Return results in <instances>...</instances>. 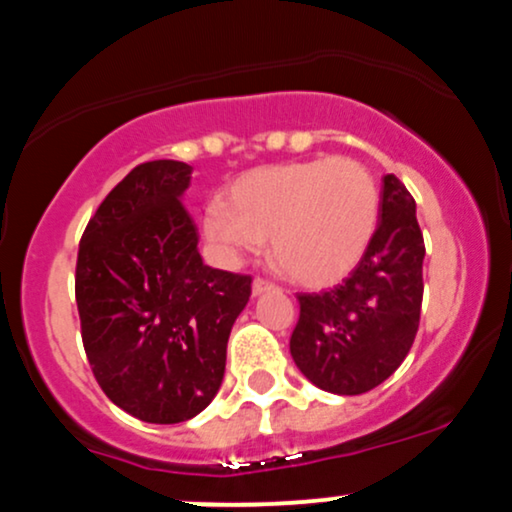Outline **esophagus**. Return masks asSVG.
I'll return each instance as SVG.
<instances>
[{
    "instance_id": "1",
    "label": "esophagus",
    "mask_w": 512,
    "mask_h": 512,
    "mask_svg": "<svg viewBox=\"0 0 512 512\" xmlns=\"http://www.w3.org/2000/svg\"><path fill=\"white\" fill-rule=\"evenodd\" d=\"M251 288H254V295H261V293H268V290H276L278 285L271 283V280H266V278H256Z\"/></svg>"
}]
</instances>
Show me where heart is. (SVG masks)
Listing matches in <instances>:
<instances>
[{
  "mask_svg": "<svg viewBox=\"0 0 512 512\" xmlns=\"http://www.w3.org/2000/svg\"><path fill=\"white\" fill-rule=\"evenodd\" d=\"M381 192L364 163L346 156L256 168L236 178L227 205L205 210V236L229 258H271L295 283L322 288L349 276L376 234Z\"/></svg>",
  "mask_w": 512,
  "mask_h": 512,
  "instance_id": "heart-1",
  "label": "heart"
}]
</instances>
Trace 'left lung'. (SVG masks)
<instances>
[{"label":"left lung","instance_id":"8db88e82","mask_svg":"<svg viewBox=\"0 0 512 512\" xmlns=\"http://www.w3.org/2000/svg\"><path fill=\"white\" fill-rule=\"evenodd\" d=\"M422 258L425 239L415 200L388 173L364 258L332 290L298 295L290 354L317 388L361 395L403 364L420 327Z\"/></svg>","mask_w":512,"mask_h":512}]
</instances>
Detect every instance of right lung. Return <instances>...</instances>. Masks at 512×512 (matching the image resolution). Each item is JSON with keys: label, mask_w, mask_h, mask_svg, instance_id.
Instances as JSON below:
<instances>
[{"label": "right lung", "mask_w": 512, "mask_h": 512, "mask_svg": "<svg viewBox=\"0 0 512 512\" xmlns=\"http://www.w3.org/2000/svg\"><path fill=\"white\" fill-rule=\"evenodd\" d=\"M192 168L148 161L131 170L82 232L75 266L80 334L92 373L114 405L175 425L212 403L232 324L251 276L210 268L180 205Z\"/></svg>", "instance_id": "obj_1"}]
</instances>
